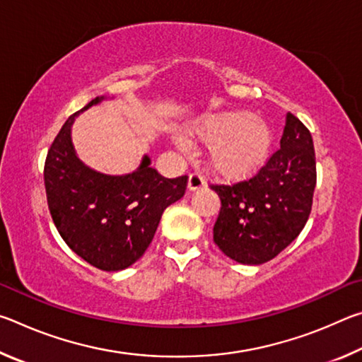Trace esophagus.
I'll return each mask as SVG.
<instances>
[{
	"label": "esophagus",
	"instance_id": "esophagus-1",
	"mask_svg": "<svg viewBox=\"0 0 362 362\" xmlns=\"http://www.w3.org/2000/svg\"><path fill=\"white\" fill-rule=\"evenodd\" d=\"M206 185V180L199 173H193L188 175V189L189 192H196V189L203 188Z\"/></svg>",
	"mask_w": 362,
	"mask_h": 362
}]
</instances>
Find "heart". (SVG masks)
Listing matches in <instances>:
<instances>
[{"instance_id":"b5f03b06","label":"heart","mask_w":362,"mask_h":362,"mask_svg":"<svg viewBox=\"0 0 362 362\" xmlns=\"http://www.w3.org/2000/svg\"><path fill=\"white\" fill-rule=\"evenodd\" d=\"M192 136L209 144V168L225 179H246L257 174L267 164L273 148L269 126L247 112L206 116L193 127Z\"/></svg>"}]
</instances>
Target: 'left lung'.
<instances>
[{"mask_svg":"<svg viewBox=\"0 0 362 362\" xmlns=\"http://www.w3.org/2000/svg\"><path fill=\"white\" fill-rule=\"evenodd\" d=\"M281 148L259 174L235 185H212L220 207L214 243L244 265H260L296 240L310 217L316 187L315 146L310 131L286 115Z\"/></svg>","mask_w":362,"mask_h":362,"instance_id":"left-lung-1","label":"left lung"}]
</instances>
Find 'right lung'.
I'll use <instances>...</instances> for the list:
<instances>
[{
  "mask_svg": "<svg viewBox=\"0 0 362 362\" xmlns=\"http://www.w3.org/2000/svg\"><path fill=\"white\" fill-rule=\"evenodd\" d=\"M102 100L97 97L81 112ZM81 112L65 121L47 151L49 212L73 252L103 272H119L144 255L164 209L185 194L188 177L159 175L146 155L134 173L124 175L88 168L71 142L73 121Z\"/></svg>",
  "mask_w": 362,
  "mask_h": 362,
  "instance_id": "right-lung-1",
  "label": "right lung"
}]
</instances>
